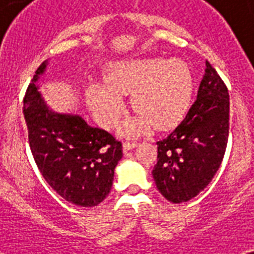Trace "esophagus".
<instances>
[{
	"label": "esophagus",
	"mask_w": 254,
	"mask_h": 254,
	"mask_svg": "<svg viewBox=\"0 0 254 254\" xmlns=\"http://www.w3.org/2000/svg\"><path fill=\"white\" fill-rule=\"evenodd\" d=\"M135 146H137V141H125L124 142V149L125 150H131Z\"/></svg>",
	"instance_id": "obj_1"
}]
</instances>
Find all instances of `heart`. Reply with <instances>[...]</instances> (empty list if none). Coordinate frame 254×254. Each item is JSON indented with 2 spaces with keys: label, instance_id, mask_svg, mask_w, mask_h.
I'll return each mask as SVG.
<instances>
[{
  "label": "heart",
  "instance_id": "obj_1",
  "mask_svg": "<svg viewBox=\"0 0 254 254\" xmlns=\"http://www.w3.org/2000/svg\"><path fill=\"white\" fill-rule=\"evenodd\" d=\"M107 84L92 83L87 100L103 127H116L125 113L123 95H131L138 117L127 121L124 130L138 133L150 127H167L183 117L191 101L193 80L189 64L181 59H137L108 69Z\"/></svg>",
  "mask_w": 254,
  "mask_h": 254
}]
</instances>
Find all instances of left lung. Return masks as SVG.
I'll return each mask as SVG.
<instances>
[{"label":"left lung","instance_id":"8db88e82","mask_svg":"<svg viewBox=\"0 0 254 254\" xmlns=\"http://www.w3.org/2000/svg\"><path fill=\"white\" fill-rule=\"evenodd\" d=\"M197 97L186 119L157 142L153 169L157 189L171 203L189 201L212 181L229 134V93L216 69L205 63Z\"/></svg>","mask_w":254,"mask_h":254}]
</instances>
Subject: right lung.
<instances>
[{"instance_id": "1", "label": "right lung", "mask_w": 254, "mask_h": 254, "mask_svg": "<svg viewBox=\"0 0 254 254\" xmlns=\"http://www.w3.org/2000/svg\"><path fill=\"white\" fill-rule=\"evenodd\" d=\"M46 68L35 71L23 97L29 145L46 182L69 203L95 207L112 189L123 143L107 130L91 127L80 116L50 111L35 85Z\"/></svg>"}]
</instances>
